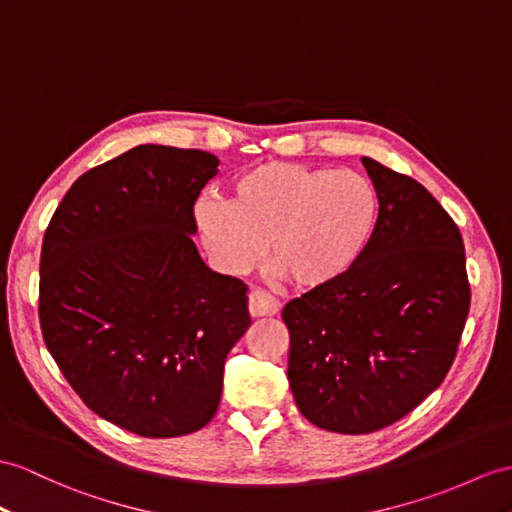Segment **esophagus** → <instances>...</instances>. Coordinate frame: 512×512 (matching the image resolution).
Here are the masks:
<instances>
[{
	"label": "esophagus",
	"instance_id": "34e87169",
	"mask_svg": "<svg viewBox=\"0 0 512 512\" xmlns=\"http://www.w3.org/2000/svg\"><path fill=\"white\" fill-rule=\"evenodd\" d=\"M278 299L267 291L249 293V315L252 317H273L278 313Z\"/></svg>",
	"mask_w": 512,
	"mask_h": 512
}]
</instances>
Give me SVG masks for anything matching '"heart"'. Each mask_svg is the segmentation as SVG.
Wrapping results in <instances>:
<instances>
[{"instance_id":"1","label":"heart","mask_w":512,"mask_h":512,"mask_svg":"<svg viewBox=\"0 0 512 512\" xmlns=\"http://www.w3.org/2000/svg\"><path fill=\"white\" fill-rule=\"evenodd\" d=\"M380 199L350 169L271 160L234 180L230 202L204 199L195 219L202 241L230 273L271 258L302 289H321L350 273L373 239Z\"/></svg>"}]
</instances>
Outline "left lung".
I'll list each match as a JSON object with an SVG mask.
<instances>
[{
	"label": "left lung",
	"instance_id": "8db88e82",
	"mask_svg": "<svg viewBox=\"0 0 512 512\" xmlns=\"http://www.w3.org/2000/svg\"><path fill=\"white\" fill-rule=\"evenodd\" d=\"M363 165L380 199L367 252L282 310L299 413L341 434L382 430L426 400L454 363L471 304L454 219L417 180L367 156Z\"/></svg>",
	"mask_w": 512,
	"mask_h": 512
}]
</instances>
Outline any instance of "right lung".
I'll return each instance as SVG.
<instances>
[{
    "label": "right lung",
    "instance_id": "1",
    "mask_svg": "<svg viewBox=\"0 0 512 512\" xmlns=\"http://www.w3.org/2000/svg\"><path fill=\"white\" fill-rule=\"evenodd\" d=\"M219 160L139 145L71 184L41 249L39 319L95 415L149 439L215 417L223 363L249 328L247 284L199 258L193 206Z\"/></svg>",
    "mask_w": 512,
    "mask_h": 512
}]
</instances>
